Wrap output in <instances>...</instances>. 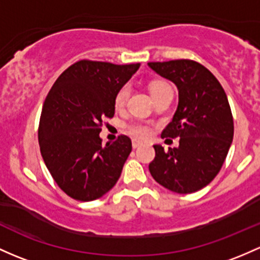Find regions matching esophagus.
<instances>
[{"instance_id": "obj_1", "label": "esophagus", "mask_w": 260, "mask_h": 260, "mask_svg": "<svg viewBox=\"0 0 260 260\" xmlns=\"http://www.w3.org/2000/svg\"><path fill=\"white\" fill-rule=\"evenodd\" d=\"M141 145L142 144L139 140H133V147H134V149H138V147L141 146Z\"/></svg>"}]
</instances>
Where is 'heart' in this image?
<instances>
[{
	"mask_svg": "<svg viewBox=\"0 0 260 260\" xmlns=\"http://www.w3.org/2000/svg\"><path fill=\"white\" fill-rule=\"evenodd\" d=\"M167 86L169 85H167L166 83H162V82L153 83V84L151 85V94L155 93V91L160 90V89L167 88ZM129 94H130L129 85L121 86V88L118 90V93H116L115 100H114V103H115V107L116 108L124 107L125 103H126V100H127V96H129ZM127 130H129V133L131 134V135L135 136V138H138V139H147L150 136V134H151V129H150L149 126H146V125H142V124H131V125H129V127H127Z\"/></svg>",
	"mask_w": 260,
	"mask_h": 260,
	"instance_id": "b5f03b06",
	"label": "heart"
}]
</instances>
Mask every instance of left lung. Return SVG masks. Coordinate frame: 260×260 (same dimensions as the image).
I'll return each mask as SVG.
<instances>
[{"instance_id": "8db88e82", "label": "left lung", "mask_w": 260, "mask_h": 260, "mask_svg": "<svg viewBox=\"0 0 260 260\" xmlns=\"http://www.w3.org/2000/svg\"><path fill=\"white\" fill-rule=\"evenodd\" d=\"M147 66L177 86L178 105L162 138H180L178 147L153 145L149 165L157 183L176 193H192L216 177L233 141V118L227 95L213 74L188 59Z\"/></svg>"}]
</instances>
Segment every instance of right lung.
I'll use <instances>...</instances> for the list:
<instances>
[{"mask_svg": "<svg viewBox=\"0 0 260 260\" xmlns=\"http://www.w3.org/2000/svg\"><path fill=\"white\" fill-rule=\"evenodd\" d=\"M140 68L79 60L59 75L44 100L38 129L41 153L57 185L68 196L88 202L118 182L130 155L131 140L121 135L102 144L105 118L115 114V95Z\"/></svg>", "mask_w": 260, "mask_h": 260, "instance_id": "right-lung-1", "label": "right lung"}]
</instances>
